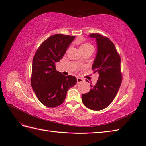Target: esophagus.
Returning a JSON list of instances; mask_svg holds the SVG:
<instances>
[{
  "label": "esophagus",
  "instance_id": "34e87169",
  "mask_svg": "<svg viewBox=\"0 0 146 146\" xmlns=\"http://www.w3.org/2000/svg\"><path fill=\"white\" fill-rule=\"evenodd\" d=\"M83 81H84L83 79H82L81 78H77V83L78 84L81 82H83Z\"/></svg>",
  "mask_w": 146,
  "mask_h": 146
}]
</instances>
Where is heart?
Masks as SVG:
<instances>
[{"label": "heart", "mask_w": 146, "mask_h": 146, "mask_svg": "<svg viewBox=\"0 0 146 146\" xmlns=\"http://www.w3.org/2000/svg\"><path fill=\"white\" fill-rule=\"evenodd\" d=\"M79 49L81 50V52L84 51H87V50H93V46L88 44V43H84L81 45V46H79Z\"/></svg>", "instance_id": "1"}]
</instances>
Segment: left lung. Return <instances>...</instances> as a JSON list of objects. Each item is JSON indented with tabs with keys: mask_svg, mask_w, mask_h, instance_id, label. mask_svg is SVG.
I'll return each mask as SVG.
<instances>
[{
	"mask_svg": "<svg viewBox=\"0 0 146 146\" xmlns=\"http://www.w3.org/2000/svg\"><path fill=\"white\" fill-rule=\"evenodd\" d=\"M95 39L97 52L92 69L99 73L95 86L88 93L82 94L83 104L89 109L101 110L105 109L114 100L122 82L121 58L113 43L100 34L89 35Z\"/></svg>",
	"mask_w": 146,
	"mask_h": 146,
	"instance_id": "obj_1",
	"label": "left lung"
}]
</instances>
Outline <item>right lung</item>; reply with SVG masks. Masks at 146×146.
I'll return each mask as SVG.
<instances>
[{"label":"right lung","instance_id":"add662e5","mask_svg":"<svg viewBox=\"0 0 146 146\" xmlns=\"http://www.w3.org/2000/svg\"><path fill=\"white\" fill-rule=\"evenodd\" d=\"M75 36L56 34L37 49L33 59L31 84L42 104L57 107L64 102L67 90L76 84V78L56 71L55 64L62 59Z\"/></svg>","mask_w":146,"mask_h":146}]
</instances>
